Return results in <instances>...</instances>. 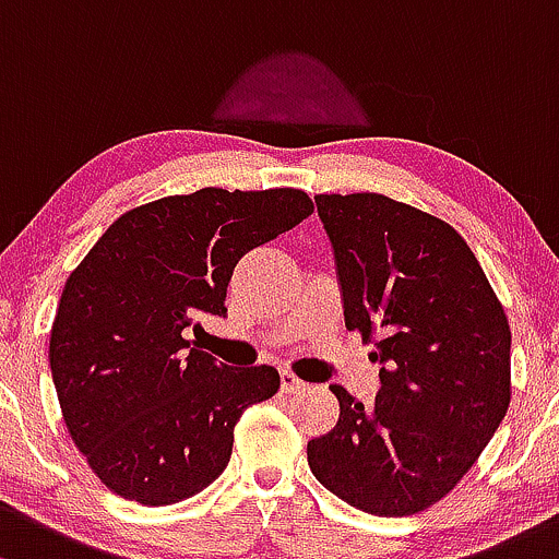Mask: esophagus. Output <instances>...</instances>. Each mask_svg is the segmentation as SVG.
I'll use <instances>...</instances> for the list:
<instances>
[{
	"instance_id": "34e87169",
	"label": "esophagus",
	"mask_w": 559,
	"mask_h": 559,
	"mask_svg": "<svg viewBox=\"0 0 559 559\" xmlns=\"http://www.w3.org/2000/svg\"><path fill=\"white\" fill-rule=\"evenodd\" d=\"M281 388H284L286 393H302L305 388H308V383H305V380H299L297 374H292V372H281Z\"/></svg>"
}]
</instances>
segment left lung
Wrapping results in <instances>:
<instances>
[{
    "instance_id": "obj_1",
    "label": "left lung",
    "mask_w": 559,
    "mask_h": 559,
    "mask_svg": "<svg viewBox=\"0 0 559 559\" xmlns=\"http://www.w3.org/2000/svg\"><path fill=\"white\" fill-rule=\"evenodd\" d=\"M345 326L374 343V404L332 385L340 420L308 442L313 477L350 507L409 516L477 463L512 402V332L448 222L378 192L319 195Z\"/></svg>"
}]
</instances>
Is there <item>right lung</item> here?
Instances as JSON below:
<instances>
[{"label":"right lung","instance_id":"add662e5","mask_svg":"<svg viewBox=\"0 0 559 559\" xmlns=\"http://www.w3.org/2000/svg\"><path fill=\"white\" fill-rule=\"evenodd\" d=\"M313 203L278 187H205L131 209L63 286L50 369L87 466L144 507L192 498L227 468L246 407L278 391L273 367H227L190 348L195 316H225L235 264Z\"/></svg>","mask_w":559,"mask_h":559}]
</instances>
